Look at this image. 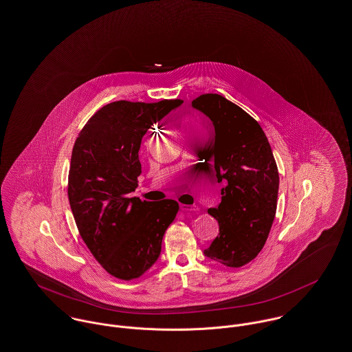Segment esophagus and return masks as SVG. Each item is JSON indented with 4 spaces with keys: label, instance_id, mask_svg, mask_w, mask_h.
<instances>
[{
    "label": "esophagus",
    "instance_id": "obj_1",
    "mask_svg": "<svg viewBox=\"0 0 352 352\" xmlns=\"http://www.w3.org/2000/svg\"><path fill=\"white\" fill-rule=\"evenodd\" d=\"M181 209H182L184 212H197V210H198V206H197V205H185V204H182V205H181Z\"/></svg>",
    "mask_w": 352,
    "mask_h": 352
}]
</instances>
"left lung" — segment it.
Listing matches in <instances>:
<instances>
[{"mask_svg":"<svg viewBox=\"0 0 352 352\" xmlns=\"http://www.w3.org/2000/svg\"><path fill=\"white\" fill-rule=\"evenodd\" d=\"M192 107L213 124L205 162L223 184L221 202L208 209L219 234L204 254L241 267L263 248L276 212L279 175L272 146L258 121L220 94H202Z\"/></svg>","mask_w":352,"mask_h":352,"instance_id":"left-lung-1","label":"left lung"}]
</instances>
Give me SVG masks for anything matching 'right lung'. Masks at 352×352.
<instances>
[{"label": "right lung", "mask_w": 352, "mask_h": 352, "mask_svg": "<svg viewBox=\"0 0 352 352\" xmlns=\"http://www.w3.org/2000/svg\"><path fill=\"white\" fill-rule=\"evenodd\" d=\"M181 104L111 102L76 140L67 189L72 212L93 256L120 279L139 278L157 262L163 234L179 209L174 199L142 201L132 193L142 173L143 136Z\"/></svg>", "instance_id": "obj_1"}]
</instances>
